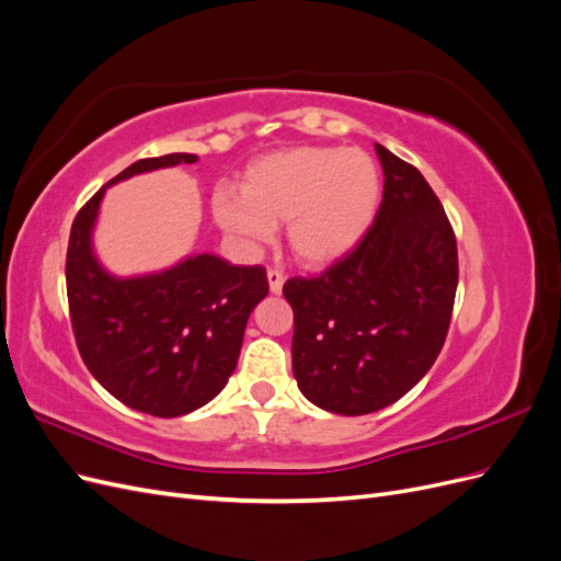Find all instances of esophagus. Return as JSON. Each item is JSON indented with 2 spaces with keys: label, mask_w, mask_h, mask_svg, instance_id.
Segmentation results:
<instances>
[{
  "label": "esophagus",
  "mask_w": 561,
  "mask_h": 561,
  "mask_svg": "<svg viewBox=\"0 0 561 561\" xmlns=\"http://www.w3.org/2000/svg\"><path fill=\"white\" fill-rule=\"evenodd\" d=\"M266 276H268V287H271V293L274 295H278L280 290H283V283H285V274L280 268H276V266H271L268 271H266Z\"/></svg>",
  "instance_id": "1"
}]
</instances>
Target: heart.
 <instances>
[{"label": "heart", "instance_id": "obj_1", "mask_svg": "<svg viewBox=\"0 0 561 561\" xmlns=\"http://www.w3.org/2000/svg\"><path fill=\"white\" fill-rule=\"evenodd\" d=\"M381 196L379 168L360 149L295 147L254 161L243 192L222 186L213 196L217 222L252 241H266L287 222L299 260L328 264L367 233Z\"/></svg>", "mask_w": 561, "mask_h": 561}]
</instances>
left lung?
<instances>
[{"mask_svg": "<svg viewBox=\"0 0 561 561\" xmlns=\"http://www.w3.org/2000/svg\"><path fill=\"white\" fill-rule=\"evenodd\" d=\"M383 196L351 252L318 276L285 280L293 371L322 410L360 416L400 400L433 367L458 285L456 236L412 163L377 142Z\"/></svg>", "mask_w": 561, "mask_h": 561, "instance_id": "8db88e82", "label": "left lung"}]
</instances>
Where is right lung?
<instances>
[{"label":"right lung","mask_w":561,"mask_h":561,"mask_svg":"<svg viewBox=\"0 0 561 561\" xmlns=\"http://www.w3.org/2000/svg\"><path fill=\"white\" fill-rule=\"evenodd\" d=\"M196 161H135L83 203L67 243V304L81 360L116 400L161 419L190 414L227 386L245 322L268 295L266 268L196 254L163 274L122 280L95 262L91 229L110 184Z\"/></svg>","instance_id":"add662e5"}]
</instances>
